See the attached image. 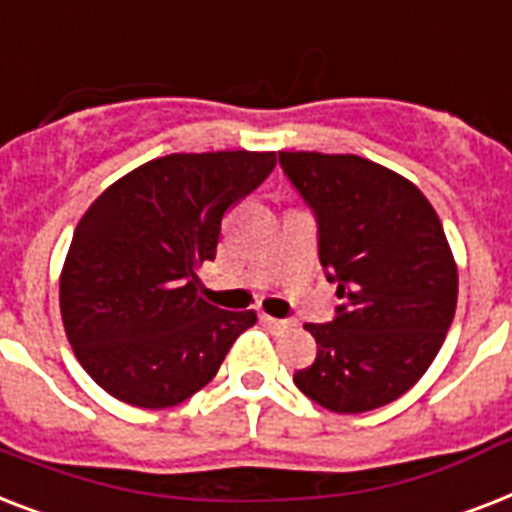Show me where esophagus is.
Here are the masks:
<instances>
[{
    "mask_svg": "<svg viewBox=\"0 0 512 512\" xmlns=\"http://www.w3.org/2000/svg\"><path fill=\"white\" fill-rule=\"evenodd\" d=\"M263 321H265V324H268V327H271V329H289V327H292V321H287V319H273V316H263Z\"/></svg>",
    "mask_w": 512,
    "mask_h": 512,
    "instance_id": "esophagus-1",
    "label": "esophagus"
}]
</instances>
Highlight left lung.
<instances>
[{"label": "left lung", "instance_id": "left-lung-1", "mask_svg": "<svg viewBox=\"0 0 512 512\" xmlns=\"http://www.w3.org/2000/svg\"><path fill=\"white\" fill-rule=\"evenodd\" d=\"M316 220L319 263L342 303L308 324L319 353L295 385L358 414L404 396L433 364L457 308V265L436 209L406 177L353 154L279 151Z\"/></svg>", "mask_w": 512, "mask_h": 512}]
</instances>
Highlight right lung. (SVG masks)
<instances>
[{"label":"right lung","instance_id":"add662e5","mask_svg":"<svg viewBox=\"0 0 512 512\" xmlns=\"http://www.w3.org/2000/svg\"><path fill=\"white\" fill-rule=\"evenodd\" d=\"M276 154H172L103 191L79 220L60 276V313L79 364L124 404L167 409L217 374L255 311L207 303L225 209Z\"/></svg>","mask_w":512,"mask_h":512}]
</instances>
